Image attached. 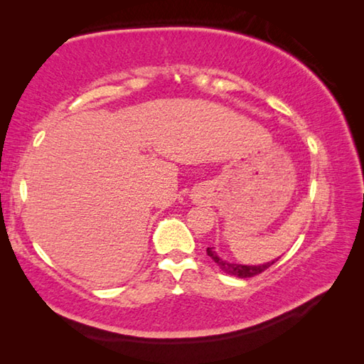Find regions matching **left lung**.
<instances>
[{
	"label": "left lung",
	"mask_w": 364,
	"mask_h": 364,
	"mask_svg": "<svg viewBox=\"0 0 364 364\" xmlns=\"http://www.w3.org/2000/svg\"><path fill=\"white\" fill-rule=\"evenodd\" d=\"M207 255L210 257L212 260L218 264L221 271H225L226 274L236 276V278H252V276L260 274V273H263L264 269L269 268L274 262H278V258H279L278 257V258H276V260H271V262L262 263V264H241V263L228 262V260H223V258H220L213 247H208L207 249Z\"/></svg>",
	"instance_id": "8db88e82"
}]
</instances>
